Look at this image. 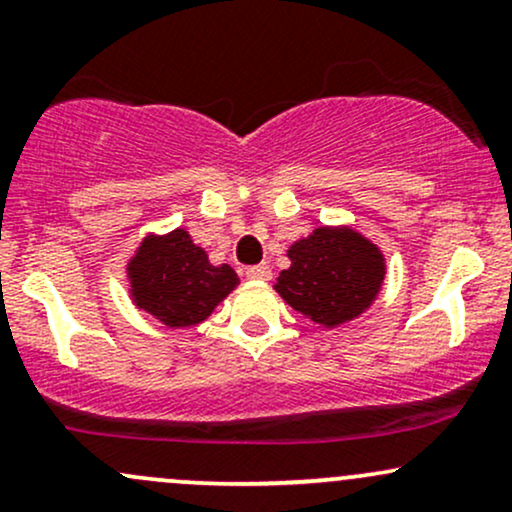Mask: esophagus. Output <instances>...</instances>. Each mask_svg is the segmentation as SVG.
Masks as SVG:
<instances>
[{
	"label": "esophagus",
	"mask_w": 512,
	"mask_h": 512,
	"mask_svg": "<svg viewBox=\"0 0 512 512\" xmlns=\"http://www.w3.org/2000/svg\"><path fill=\"white\" fill-rule=\"evenodd\" d=\"M248 279H255V281H269L272 279V269H269V264H257V267H250L248 269Z\"/></svg>",
	"instance_id": "34e87169"
}]
</instances>
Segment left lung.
I'll return each instance as SVG.
<instances>
[{"label": "left lung", "mask_w": 512, "mask_h": 512, "mask_svg": "<svg viewBox=\"0 0 512 512\" xmlns=\"http://www.w3.org/2000/svg\"><path fill=\"white\" fill-rule=\"evenodd\" d=\"M286 255L291 267L279 274L274 291L325 330L361 317L383 291V250L351 226H317Z\"/></svg>", "instance_id": "obj_1"}]
</instances>
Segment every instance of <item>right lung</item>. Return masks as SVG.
<instances>
[{
    "label": "right lung",
    "instance_id": "right-lung-1",
    "mask_svg": "<svg viewBox=\"0 0 512 512\" xmlns=\"http://www.w3.org/2000/svg\"><path fill=\"white\" fill-rule=\"evenodd\" d=\"M127 293L168 330L204 322L240 284L228 264H211L185 228L149 233L127 260Z\"/></svg>",
    "mask_w": 512,
    "mask_h": 512
}]
</instances>
